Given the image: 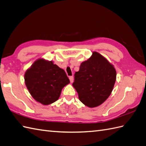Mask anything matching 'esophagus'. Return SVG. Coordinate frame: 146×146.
<instances>
[{
    "mask_svg": "<svg viewBox=\"0 0 146 146\" xmlns=\"http://www.w3.org/2000/svg\"><path fill=\"white\" fill-rule=\"evenodd\" d=\"M69 80H70V83H72L73 81H74V77H73V76H70L69 77Z\"/></svg>",
    "mask_w": 146,
    "mask_h": 146,
    "instance_id": "obj_1",
    "label": "esophagus"
}]
</instances>
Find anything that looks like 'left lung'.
I'll use <instances>...</instances> for the list:
<instances>
[{
  "label": "left lung",
  "mask_w": 146,
  "mask_h": 146,
  "mask_svg": "<svg viewBox=\"0 0 146 146\" xmlns=\"http://www.w3.org/2000/svg\"><path fill=\"white\" fill-rule=\"evenodd\" d=\"M115 79L114 66L102 55L94 52L74 74L72 86L84 105L95 108L102 104L111 95Z\"/></svg>",
  "instance_id": "8db88e82"
}]
</instances>
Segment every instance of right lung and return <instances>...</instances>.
I'll return each instance as SVG.
<instances>
[{"mask_svg":"<svg viewBox=\"0 0 146 146\" xmlns=\"http://www.w3.org/2000/svg\"><path fill=\"white\" fill-rule=\"evenodd\" d=\"M25 82L33 98L44 105L59 99L63 87L70 82L65 71L52 61L38 59L25 74Z\"/></svg>","mask_w":146,"mask_h":146,"instance_id":"1","label":"right lung"}]
</instances>
